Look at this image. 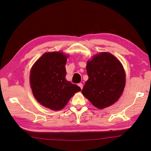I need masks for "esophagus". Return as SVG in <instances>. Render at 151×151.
Masks as SVG:
<instances>
[{
    "label": "esophagus",
    "mask_w": 151,
    "mask_h": 151,
    "mask_svg": "<svg viewBox=\"0 0 151 151\" xmlns=\"http://www.w3.org/2000/svg\"><path fill=\"white\" fill-rule=\"evenodd\" d=\"M78 86L80 87V88H81V89H83V84H82V83H79V84H78Z\"/></svg>",
    "instance_id": "obj_1"
}]
</instances>
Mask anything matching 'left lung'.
Here are the masks:
<instances>
[{"label": "left lung", "instance_id": "obj_1", "mask_svg": "<svg viewBox=\"0 0 151 151\" xmlns=\"http://www.w3.org/2000/svg\"><path fill=\"white\" fill-rule=\"evenodd\" d=\"M89 77L82 93L95 107L103 109L120 98L125 86V72L120 60L108 52L94 55L86 65Z\"/></svg>", "mask_w": 151, "mask_h": 151}]
</instances>
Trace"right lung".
Returning a JSON list of instances; mask_svg holds the SVG:
<instances>
[{
	"label": "right lung",
	"instance_id": "obj_1",
	"mask_svg": "<svg viewBox=\"0 0 151 151\" xmlns=\"http://www.w3.org/2000/svg\"><path fill=\"white\" fill-rule=\"evenodd\" d=\"M68 57L62 52L45 53L32 66L29 81L37 101L52 110L64 108L81 88L65 79Z\"/></svg>",
	"mask_w": 151,
	"mask_h": 151
}]
</instances>
